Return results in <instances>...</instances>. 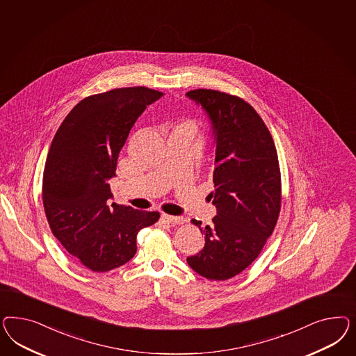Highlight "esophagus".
Here are the masks:
<instances>
[{
  "label": "esophagus",
  "instance_id": "esophagus-1",
  "mask_svg": "<svg viewBox=\"0 0 356 356\" xmlns=\"http://www.w3.org/2000/svg\"><path fill=\"white\" fill-rule=\"evenodd\" d=\"M162 219L164 220V222H167V223H170V225H184L185 222H186V219L185 218H183V216H168V214H164L163 213L162 214Z\"/></svg>",
  "mask_w": 356,
  "mask_h": 356
}]
</instances>
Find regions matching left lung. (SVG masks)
<instances>
[{"mask_svg":"<svg viewBox=\"0 0 356 356\" xmlns=\"http://www.w3.org/2000/svg\"><path fill=\"white\" fill-rule=\"evenodd\" d=\"M205 109L216 143L213 225L204 249L186 259L206 280H226L259 257L277 225L282 201L278 154L268 127L245 100L216 90L186 92Z\"/></svg>","mask_w":356,"mask_h":356,"instance_id":"obj_1","label":"left lung"}]
</instances>
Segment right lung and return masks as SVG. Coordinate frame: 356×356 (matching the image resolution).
I'll list each match as a JSON object with an SVG mask.
<instances>
[{
  "label": "right lung",
  "mask_w": 356,
  "mask_h": 356,
  "mask_svg": "<svg viewBox=\"0 0 356 356\" xmlns=\"http://www.w3.org/2000/svg\"><path fill=\"white\" fill-rule=\"evenodd\" d=\"M163 92L115 88L81 100L54 136L43 175L44 211L54 237L87 269L104 273L137 252V234L158 211L109 205L108 180L134 122Z\"/></svg>",
  "instance_id": "1"
}]
</instances>
